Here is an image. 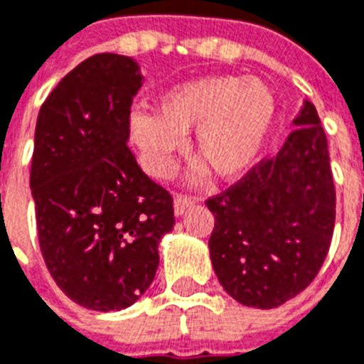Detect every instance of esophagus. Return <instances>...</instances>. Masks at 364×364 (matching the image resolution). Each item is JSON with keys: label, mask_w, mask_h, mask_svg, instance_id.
Masks as SVG:
<instances>
[{"label": "esophagus", "mask_w": 364, "mask_h": 364, "mask_svg": "<svg viewBox=\"0 0 364 364\" xmlns=\"http://www.w3.org/2000/svg\"><path fill=\"white\" fill-rule=\"evenodd\" d=\"M196 202L194 196H188V194H177L176 200H173V210H176L177 215H181L187 208H191Z\"/></svg>", "instance_id": "esophagus-1"}]
</instances>
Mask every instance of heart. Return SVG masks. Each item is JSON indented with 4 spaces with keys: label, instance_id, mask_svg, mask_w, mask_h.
<instances>
[{
    "label": "heart",
    "instance_id": "obj_1",
    "mask_svg": "<svg viewBox=\"0 0 364 364\" xmlns=\"http://www.w3.org/2000/svg\"><path fill=\"white\" fill-rule=\"evenodd\" d=\"M273 91L256 77L215 76L181 83L156 99V114L135 112L129 133L154 177L176 170L194 132V156L218 179H232L256 162L274 122Z\"/></svg>",
    "mask_w": 364,
    "mask_h": 364
}]
</instances>
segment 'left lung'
<instances>
[{"mask_svg": "<svg viewBox=\"0 0 364 364\" xmlns=\"http://www.w3.org/2000/svg\"><path fill=\"white\" fill-rule=\"evenodd\" d=\"M277 156L210 196V257L221 287L248 307L273 309L309 287L328 254L336 188L317 108L305 102Z\"/></svg>", "mask_w": 364, "mask_h": 364, "instance_id": "left-lung-1", "label": "left lung"}]
</instances>
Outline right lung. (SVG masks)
<instances>
[{
	"instance_id": "obj_1",
	"label": "right lung",
	"mask_w": 364,
	"mask_h": 364,
	"mask_svg": "<svg viewBox=\"0 0 364 364\" xmlns=\"http://www.w3.org/2000/svg\"><path fill=\"white\" fill-rule=\"evenodd\" d=\"M141 74L99 53L41 105L30 188L41 256L57 287L93 311H120L151 287L158 242L173 229V198L127 146Z\"/></svg>"
}]
</instances>
